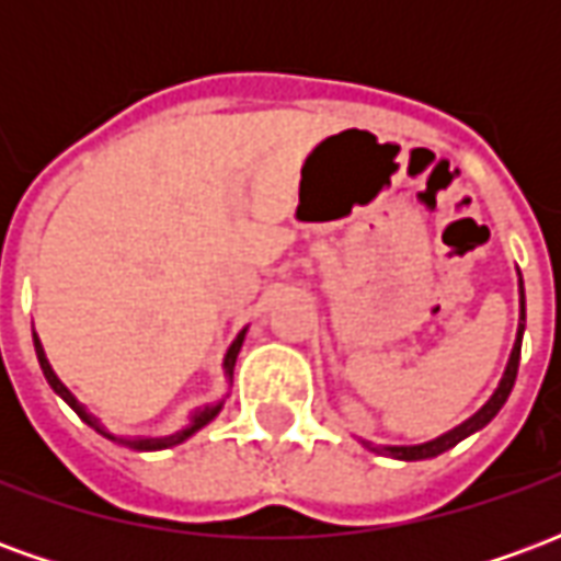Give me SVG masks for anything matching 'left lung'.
<instances>
[{
	"label": "left lung",
	"mask_w": 561,
	"mask_h": 561,
	"mask_svg": "<svg viewBox=\"0 0 561 561\" xmlns=\"http://www.w3.org/2000/svg\"><path fill=\"white\" fill-rule=\"evenodd\" d=\"M523 330H526V294H523V279H519V328H517V342H514V348H511V357H507V366H505V376L499 381V388L490 400L483 402V409L471 414L469 421H462L459 426L454 430H447L445 435H438L433 442H423V445H369L364 442L369 450H376V454H388L393 459H405V462H414V459H430V457H438V454H445L450 447L462 442L466 435L478 433L483 430L486 423L493 421L499 409L505 405V400L511 397V388H514V381H517V366H519V345H523Z\"/></svg>",
	"instance_id": "1"
}]
</instances>
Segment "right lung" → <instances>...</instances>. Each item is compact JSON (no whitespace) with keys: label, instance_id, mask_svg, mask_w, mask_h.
<instances>
[{"label":"right lung","instance_id":"right-lung-1","mask_svg":"<svg viewBox=\"0 0 561 561\" xmlns=\"http://www.w3.org/2000/svg\"><path fill=\"white\" fill-rule=\"evenodd\" d=\"M32 340H35V354H38V364H42L44 378H47V385L54 388V393H59V397H62V400H66L68 405L75 409V412H78L80 421L90 423L95 433H102L104 438H111V442H119V445L131 447V450H161V447L180 445V442H185L188 435H195L197 430H204V426H207V423L221 412V402H216V405L195 409V414H192L188 426H183V430H176V433H171V435H159V438H119V435L107 433V430L102 426V421H99L95 414L87 412V405H83V402H78V397H75V393H71V390H68L62 381H59V376L54 373V366H50V360H47V354H44L42 340H38V336H32ZM243 340H245V330H240V336L231 342V348H228V354H225V364L221 366H225V376L228 378L233 376V364H237V354H240V348H243Z\"/></svg>","mask_w":561,"mask_h":561}]
</instances>
